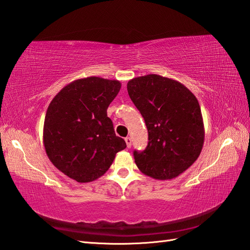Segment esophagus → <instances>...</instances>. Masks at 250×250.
Here are the masks:
<instances>
[{"mask_svg":"<svg viewBox=\"0 0 250 250\" xmlns=\"http://www.w3.org/2000/svg\"><path fill=\"white\" fill-rule=\"evenodd\" d=\"M125 142H126L127 147H130L131 146V138H129V137L125 138Z\"/></svg>","mask_w":250,"mask_h":250,"instance_id":"obj_1","label":"esophagus"}]
</instances>
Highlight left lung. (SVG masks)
I'll use <instances>...</instances> for the list:
<instances>
[{
    "label": "left lung",
    "instance_id": "obj_1",
    "mask_svg": "<svg viewBox=\"0 0 250 250\" xmlns=\"http://www.w3.org/2000/svg\"><path fill=\"white\" fill-rule=\"evenodd\" d=\"M127 91L148 131L143 152H134L137 167L155 180H172L198 159L204 143L203 118L196 96L174 79L155 74L137 77Z\"/></svg>",
    "mask_w": 250,
    "mask_h": 250
}]
</instances>
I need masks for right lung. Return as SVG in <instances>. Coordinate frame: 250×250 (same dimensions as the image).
<instances>
[{
	"label": "right lung",
	"instance_id": "right-lung-1",
	"mask_svg": "<svg viewBox=\"0 0 250 250\" xmlns=\"http://www.w3.org/2000/svg\"><path fill=\"white\" fill-rule=\"evenodd\" d=\"M119 80L87 77L68 83L46 112L42 142L50 162L79 183L103 176L126 147L115 136L107 109L121 90Z\"/></svg>",
	"mask_w": 250,
	"mask_h": 250
}]
</instances>
